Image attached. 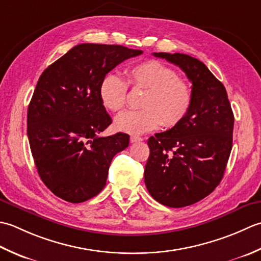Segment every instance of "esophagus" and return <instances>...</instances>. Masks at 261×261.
Masks as SVG:
<instances>
[{"instance_id": "34e87169", "label": "esophagus", "mask_w": 261, "mask_h": 261, "mask_svg": "<svg viewBox=\"0 0 261 261\" xmlns=\"http://www.w3.org/2000/svg\"><path fill=\"white\" fill-rule=\"evenodd\" d=\"M143 138L141 136H136V135H133L130 136V143H137V142H142Z\"/></svg>"}]
</instances>
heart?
Instances as JSON below:
<instances>
[{
    "instance_id": "1",
    "label": "heart",
    "mask_w": 261,
    "mask_h": 261,
    "mask_svg": "<svg viewBox=\"0 0 261 261\" xmlns=\"http://www.w3.org/2000/svg\"><path fill=\"white\" fill-rule=\"evenodd\" d=\"M127 82L114 73L101 80L99 97L103 107L118 113L125 107L127 84L132 89L145 90L141 100V110H127L117 116L116 129L127 134H144L161 124L173 127L188 114L193 92L189 83L179 77L171 66L156 60H148L126 71Z\"/></svg>"
}]
</instances>
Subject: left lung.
I'll use <instances>...</instances> for the list:
<instances>
[{"mask_svg": "<svg viewBox=\"0 0 261 261\" xmlns=\"http://www.w3.org/2000/svg\"><path fill=\"white\" fill-rule=\"evenodd\" d=\"M153 55L179 66L193 84L185 118L147 141L148 193L162 205L180 208L205 198L221 182L232 150L234 116L224 86L203 62L180 53Z\"/></svg>", "mask_w": 261, "mask_h": 261, "instance_id": "obj_1", "label": "left lung"}]
</instances>
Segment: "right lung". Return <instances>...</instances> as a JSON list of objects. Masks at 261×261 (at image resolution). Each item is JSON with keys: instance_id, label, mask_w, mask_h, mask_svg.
<instances>
[{"instance_id": "1", "label": "right lung", "mask_w": 261, "mask_h": 261, "mask_svg": "<svg viewBox=\"0 0 261 261\" xmlns=\"http://www.w3.org/2000/svg\"><path fill=\"white\" fill-rule=\"evenodd\" d=\"M142 53L80 44L42 72L28 107L27 133L39 177L57 197L82 203L103 189L111 160L128 146L129 135L100 136L111 118L99 87L118 64Z\"/></svg>"}]
</instances>
